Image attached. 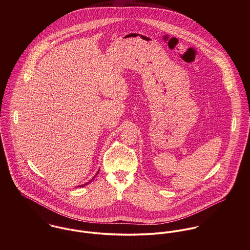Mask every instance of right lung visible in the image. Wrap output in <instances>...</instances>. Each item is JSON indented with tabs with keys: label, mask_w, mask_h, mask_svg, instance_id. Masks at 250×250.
Returning <instances> with one entry per match:
<instances>
[{
	"label": "right lung",
	"mask_w": 250,
	"mask_h": 250,
	"mask_svg": "<svg viewBox=\"0 0 250 250\" xmlns=\"http://www.w3.org/2000/svg\"><path fill=\"white\" fill-rule=\"evenodd\" d=\"M98 172H99V171H98ZM98 172H97V174H98ZM93 178H94V177H93ZM92 180H93V179H91V181H92ZM91 181H90V182H91ZM87 184H89V182H88ZM87 184H83V185H81V186H79V187H84V186L87 185Z\"/></svg>",
	"instance_id": "1"
}]
</instances>
